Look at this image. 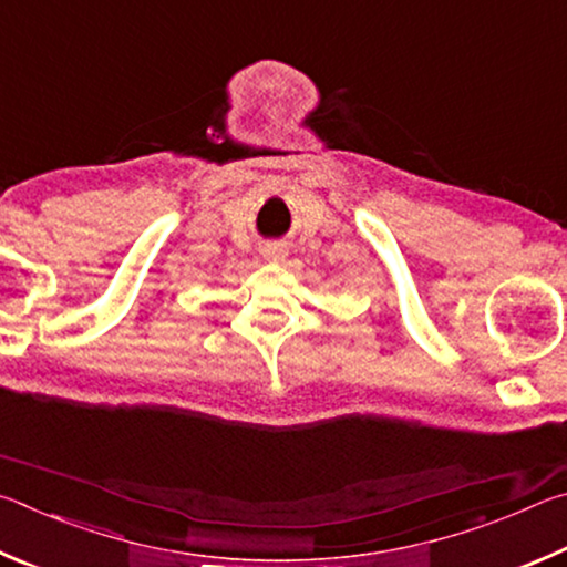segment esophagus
Listing matches in <instances>:
<instances>
[{"label": "esophagus", "mask_w": 567, "mask_h": 567, "mask_svg": "<svg viewBox=\"0 0 567 567\" xmlns=\"http://www.w3.org/2000/svg\"><path fill=\"white\" fill-rule=\"evenodd\" d=\"M262 257H265L267 262H282L285 257H287V252H285V247H282V245L270 243V245H265V247H262Z\"/></svg>", "instance_id": "obj_1"}]
</instances>
